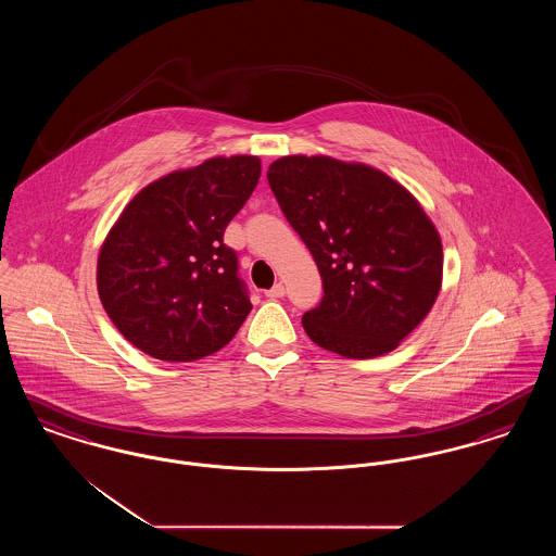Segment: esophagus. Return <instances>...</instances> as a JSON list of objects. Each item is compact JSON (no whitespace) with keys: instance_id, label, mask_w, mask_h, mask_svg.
Here are the masks:
<instances>
[{"instance_id":"34e87169","label":"esophagus","mask_w":556,"mask_h":556,"mask_svg":"<svg viewBox=\"0 0 556 556\" xmlns=\"http://www.w3.org/2000/svg\"><path fill=\"white\" fill-rule=\"evenodd\" d=\"M266 298L268 300H277V298H283L286 295V288H283V283H275L270 290L265 291Z\"/></svg>"}]
</instances>
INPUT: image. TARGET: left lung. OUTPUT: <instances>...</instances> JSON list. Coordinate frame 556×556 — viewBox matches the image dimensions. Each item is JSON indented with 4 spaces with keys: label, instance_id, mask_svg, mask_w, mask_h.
Wrapping results in <instances>:
<instances>
[{
    "label": "left lung",
    "instance_id": "8db88e82",
    "mask_svg": "<svg viewBox=\"0 0 556 556\" xmlns=\"http://www.w3.org/2000/svg\"><path fill=\"white\" fill-rule=\"evenodd\" d=\"M266 179L323 279L308 338L345 358L394 350L442 286V241L419 202L381 170L327 156L275 160Z\"/></svg>",
    "mask_w": 556,
    "mask_h": 556
}]
</instances>
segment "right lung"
Listing matches in <instances>:
<instances>
[{
	"mask_svg": "<svg viewBox=\"0 0 556 556\" xmlns=\"http://www.w3.org/2000/svg\"><path fill=\"white\" fill-rule=\"evenodd\" d=\"M261 179V160L231 156L141 189L98 261L108 317L141 352L189 363L229 344L252 311L225 229Z\"/></svg>",
	"mask_w": 556,
	"mask_h": 556,
	"instance_id": "right-lung-1",
	"label": "right lung"
}]
</instances>
